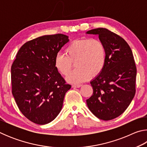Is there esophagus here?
Returning <instances> with one entry per match:
<instances>
[{
	"mask_svg": "<svg viewBox=\"0 0 147 147\" xmlns=\"http://www.w3.org/2000/svg\"><path fill=\"white\" fill-rule=\"evenodd\" d=\"M81 86H82V85H80V84H77V85H73L72 86V88H80Z\"/></svg>",
	"mask_w": 147,
	"mask_h": 147,
	"instance_id": "34e87169",
	"label": "esophagus"
}]
</instances>
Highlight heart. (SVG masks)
<instances>
[{
	"instance_id": "b5f03b06",
	"label": "heart",
	"mask_w": 147,
	"mask_h": 147,
	"mask_svg": "<svg viewBox=\"0 0 147 147\" xmlns=\"http://www.w3.org/2000/svg\"><path fill=\"white\" fill-rule=\"evenodd\" d=\"M67 55L61 53L54 58V67L59 73L65 76L72 67V61H76L75 70L66 77L67 81L78 84L88 80L91 74H98L106 63V51L104 43L99 39L84 38L76 39L67 47Z\"/></svg>"
}]
</instances>
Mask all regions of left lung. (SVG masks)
Returning a JSON list of instances; mask_svg holds the SVG:
<instances>
[{"instance_id": "8db88e82", "label": "left lung", "mask_w": 147, "mask_h": 147, "mask_svg": "<svg viewBox=\"0 0 147 147\" xmlns=\"http://www.w3.org/2000/svg\"><path fill=\"white\" fill-rule=\"evenodd\" d=\"M86 34L98 36L106 51L102 71L90 82L93 93L87 105L97 118L111 120L126 110L135 95L137 70L132 51L123 38L106 28Z\"/></svg>"}]
</instances>
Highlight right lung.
Segmentation results:
<instances>
[{"mask_svg":"<svg viewBox=\"0 0 147 147\" xmlns=\"http://www.w3.org/2000/svg\"><path fill=\"white\" fill-rule=\"evenodd\" d=\"M69 41L61 34L32 39L20 48L12 64V94L21 113L34 123L53 121L71 88L54 67L55 56Z\"/></svg>","mask_w":147,"mask_h":147,"instance_id":"1","label":"right lung"}]
</instances>
